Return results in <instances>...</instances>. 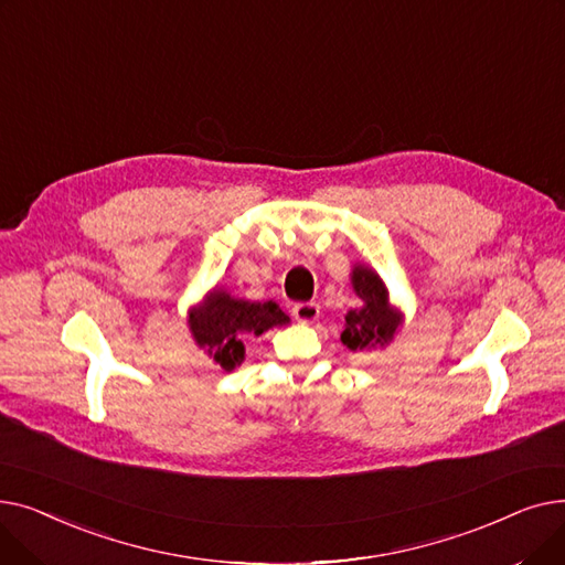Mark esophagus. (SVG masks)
Listing matches in <instances>:
<instances>
[{"mask_svg": "<svg viewBox=\"0 0 565 565\" xmlns=\"http://www.w3.org/2000/svg\"><path fill=\"white\" fill-rule=\"evenodd\" d=\"M292 316L300 322H313L320 316V307L316 302H298L292 307Z\"/></svg>", "mask_w": 565, "mask_h": 565, "instance_id": "1", "label": "esophagus"}]
</instances>
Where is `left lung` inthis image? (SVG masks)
Masks as SVG:
<instances>
[{"instance_id": "8db88e82", "label": "left lung", "mask_w": 565, "mask_h": 565, "mask_svg": "<svg viewBox=\"0 0 565 565\" xmlns=\"http://www.w3.org/2000/svg\"><path fill=\"white\" fill-rule=\"evenodd\" d=\"M352 286L364 300V305L360 309L348 311L341 341L350 350H364L371 345L390 343L398 328V316L387 302V288L364 265H358L352 270Z\"/></svg>"}]
</instances>
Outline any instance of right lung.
<instances>
[{
	"label": "right lung",
	"instance_id": "obj_1",
	"mask_svg": "<svg viewBox=\"0 0 565 565\" xmlns=\"http://www.w3.org/2000/svg\"><path fill=\"white\" fill-rule=\"evenodd\" d=\"M288 316L275 302L235 300L228 292H213L201 309L190 316V330L201 348L226 371L245 358L243 339L260 337L275 324H286Z\"/></svg>",
	"mask_w": 565,
	"mask_h": 565
}]
</instances>
